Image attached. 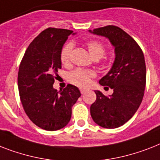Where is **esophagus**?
Returning a JSON list of instances; mask_svg holds the SVG:
<instances>
[{
	"label": "esophagus",
	"mask_w": 160,
	"mask_h": 160,
	"mask_svg": "<svg viewBox=\"0 0 160 160\" xmlns=\"http://www.w3.org/2000/svg\"><path fill=\"white\" fill-rule=\"evenodd\" d=\"M80 93H82V94H83V93H85V92H86V89H80Z\"/></svg>",
	"instance_id": "esophagus-1"
}]
</instances>
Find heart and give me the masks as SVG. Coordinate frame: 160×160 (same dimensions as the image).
Wrapping results in <instances>:
<instances>
[{"label": "heart", "instance_id": "b5f03b06", "mask_svg": "<svg viewBox=\"0 0 160 160\" xmlns=\"http://www.w3.org/2000/svg\"><path fill=\"white\" fill-rule=\"evenodd\" d=\"M85 45L90 56L94 60L100 59L105 54L106 48L102 42L92 40V41L87 42ZM72 49H73V44L71 42H67L62 48L61 53H60V59L63 65H68L70 63ZM94 76H95V73L93 71L76 69L67 75V80L74 85L84 88L89 85L91 79Z\"/></svg>", "mask_w": 160, "mask_h": 160}]
</instances>
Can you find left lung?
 I'll use <instances>...</instances> for the list:
<instances>
[{
    "instance_id": "8db88e82",
    "label": "left lung",
    "mask_w": 160,
    "mask_h": 160,
    "mask_svg": "<svg viewBox=\"0 0 160 160\" xmlns=\"http://www.w3.org/2000/svg\"><path fill=\"white\" fill-rule=\"evenodd\" d=\"M89 31L108 38L115 48L112 67L99 80L101 85L108 86L113 93L107 97L95 90L97 98L90 106V114L98 126L117 128L133 117L143 98L146 83L143 52L137 42L119 27L108 25Z\"/></svg>"
}]
</instances>
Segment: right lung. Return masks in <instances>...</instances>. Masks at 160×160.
I'll return each instance as SVG.
<instances>
[{"label": "right lung", "instance_id": "1", "mask_svg": "<svg viewBox=\"0 0 160 160\" xmlns=\"http://www.w3.org/2000/svg\"><path fill=\"white\" fill-rule=\"evenodd\" d=\"M72 30L48 28L38 35L25 51L19 65L18 87L22 105L35 125L57 131L68 124L71 108L80 97L76 86L67 84L62 91L53 88L59 69L62 47Z\"/></svg>", "mask_w": 160, "mask_h": 160}]
</instances>
